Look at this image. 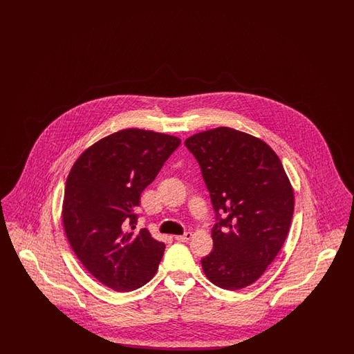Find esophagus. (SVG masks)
I'll use <instances>...</instances> for the list:
<instances>
[{
  "instance_id": "34e87169",
  "label": "esophagus",
  "mask_w": 354,
  "mask_h": 354,
  "mask_svg": "<svg viewBox=\"0 0 354 354\" xmlns=\"http://www.w3.org/2000/svg\"><path fill=\"white\" fill-rule=\"evenodd\" d=\"M191 237H192V234H191V232H185V235L175 236V240L182 241V243H185V241H188Z\"/></svg>"
}]
</instances>
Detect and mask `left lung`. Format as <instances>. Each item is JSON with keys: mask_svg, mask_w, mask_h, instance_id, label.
I'll return each instance as SVG.
<instances>
[{"mask_svg": "<svg viewBox=\"0 0 354 354\" xmlns=\"http://www.w3.org/2000/svg\"><path fill=\"white\" fill-rule=\"evenodd\" d=\"M185 145L201 166L218 220L203 270L223 289L251 286L289 231L295 196L286 169L266 142L230 127L192 135Z\"/></svg>", "mask_w": 354, "mask_h": 354, "instance_id": "1", "label": "left lung"}]
</instances>
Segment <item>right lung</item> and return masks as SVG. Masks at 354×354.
<instances>
[{"instance_id":"add662e5","label":"right lung","mask_w":354,"mask_h":354,"mask_svg":"<svg viewBox=\"0 0 354 354\" xmlns=\"http://www.w3.org/2000/svg\"><path fill=\"white\" fill-rule=\"evenodd\" d=\"M179 145L172 135L126 129L90 146L70 169L62 205L65 234L103 286L130 292L155 276L166 245L146 228L135 232L134 211Z\"/></svg>"}]
</instances>
